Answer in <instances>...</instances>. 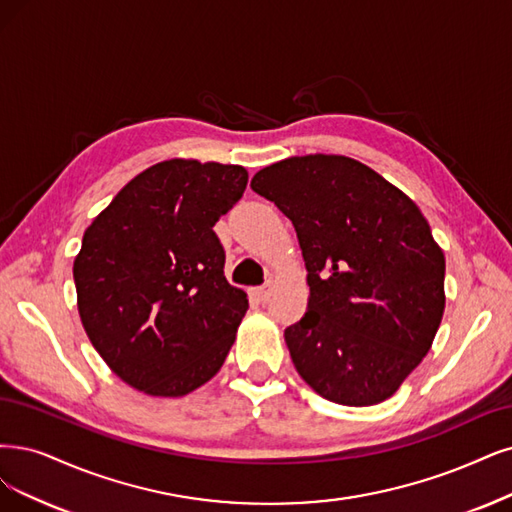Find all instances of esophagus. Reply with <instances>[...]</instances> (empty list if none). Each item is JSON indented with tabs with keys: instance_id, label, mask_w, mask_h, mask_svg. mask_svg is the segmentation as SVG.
<instances>
[{
	"instance_id": "1",
	"label": "esophagus",
	"mask_w": 512,
	"mask_h": 512,
	"mask_svg": "<svg viewBox=\"0 0 512 512\" xmlns=\"http://www.w3.org/2000/svg\"><path fill=\"white\" fill-rule=\"evenodd\" d=\"M270 295H272L270 287H259V289H253V291H251V297H253L255 301H259V304H263V301H268Z\"/></svg>"
}]
</instances>
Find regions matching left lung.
I'll return each instance as SVG.
<instances>
[{"instance_id":"8db88e82","label":"left lung","mask_w":512,"mask_h":512,"mask_svg":"<svg viewBox=\"0 0 512 512\" xmlns=\"http://www.w3.org/2000/svg\"><path fill=\"white\" fill-rule=\"evenodd\" d=\"M297 232L308 310L285 331L297 373L346 407L384 403L432 348L445 312V255L399 187L333 154L291 156L255 173Z\"/></svg>"}]
</instances>
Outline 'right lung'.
Returning a JSON list of instances; mask_svg holds the SVG:
<instances>
[{
	"label": "right lung",
	"mask_w": 512,
	"mask_h": 512,
	"mask_svg": "<svg viewBox=\"0 0 512 512\" xmlns=\"http://www.w3.org/2000/svg\"><path fill=\"white\" fill-rule=\"evenodd\" d=\"M238 164L173 158L130 179L73 259L90 344L122 382L175 399L221 369L249 310L213 225L242 198Z\"/></svg>",
	"instance_id": "1"
}]
</instances>
